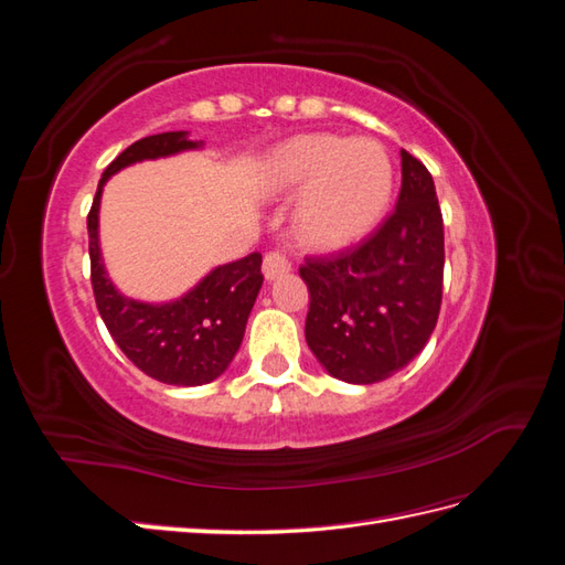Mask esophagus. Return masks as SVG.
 Here are the masks:
<instances>
[{
  "mask_svg": "<svg viewBox=\"0 0 565 565\" xmlns=\"http://www.w3.org/2000/svg\"><path fill=\"white\" fill-rule=\"evenodd\" d=\"M264 276H266V280H276V278H280L282 273H287L289 268V262H287V256L285 254H280V252H276V249H270V252H266V256H264Z\"/></svg>",
  "mask_w": 565,
  "mask_h": 565,
  "instance_id": "34e87169",
  "label": "esophagus"
}]
</instances>
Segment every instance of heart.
I'll use <instances>...</instances> for the list:
<instances>
[{"mask_svg":"<svg viewBox=\"0 0 565 565\" xmlns=\"http://www.w3.org/2000/svg\"><path fill=\"white\" fill-rule=\"evenodd\" d=\"M266 193H303L297 231L322 249L351 245L365 235L393 193V162L372 139L309 134L273 150L262 167Z\"/></svg>","mask_w":565,"mask_h":565,"instance_id":"heart-1","label":"heart"}]
</instances>
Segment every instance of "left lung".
Segmentation results:
<instances>
[{
    "label": "left lung",
    "instance_id": "8db88e82",
    "mask_svg": "<svg viewBox=\"0 0 565 565\" xmlns=\"http://www.w3.org/2000/svg\"><path fill=\"white\" fill-rule=\"evenodd\" d=\"M396 210L358 245L306 256V344L332 377L374 384L405 367L429 341L443 299V214L434 179L401 150Z\"/></svg>",
    "mask_w": 565,
    "mask_h": 565
}]
</instances>
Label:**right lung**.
Returning a JSON list of instances; mask_svg holds the SVG:
<instances>
[{
  "label": "right lung",
  "instance_id": "obj_1",
  "mask_svg": "<svg viewBox=\"0 0 565 565\" xmlns=\"http://www.w3.org/2000/svg\"><path fill=\"white\" fill-rule=\"evenodd\" d=\"M200 146L202 141H188L185 131H164L131 143L106 167L87 216L92 287L100 318L136 367L174 386L210 384L231 365L264 282L262 254L252 252L245 259L214 268L177 301H136L119 295L106 276L98 247V204L104 183L119 169Z\"/></svg>",
  "mask_w": 565,
  "mask_h": 565
}]
</instances>
